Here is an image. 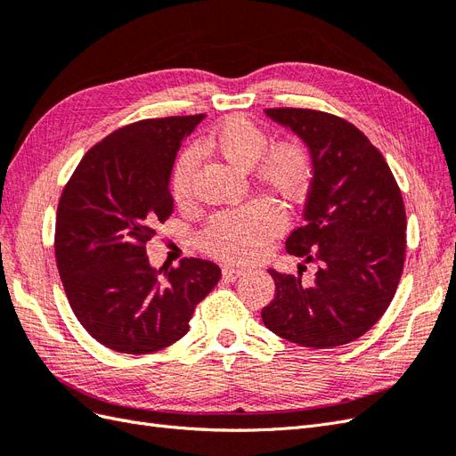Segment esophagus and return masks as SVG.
Instances as JSON below:
<instances>
[{
	"instance_id": "1",
	"label": "esophagus",
	"mask_w": 456,
	"mask_h": 456,
	"mask_svg": "<svg viewBox=\"0 0 456 456\" xmlns=\"http://www.w3.org/2000/svg\"><path fill=\"white\" fill-rule=\"evenodd\" d=\"M240 275H243V270H238V268H223V278L226 281H236Z\"/></svg>"
}]
</instances>
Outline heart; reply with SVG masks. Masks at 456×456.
<instances>
[{
  "instance_id": "heart-1",
  "label": "heart",
  "mask_w": 456,
  "mask_h": 456,
  "mask_svg": "<svg viewBox=\"0 0 456 456\" xmlns=\"http://www.w3.org/2000/svg\"><path fill=\"white\" fill-rule=\"evenodd\" d=\"M268 134L247 118H230L215 127L203 146L238 169L256 167L255 176L275 196L295 203L306 194L314 175L310 150L298 141H281L268 148ZM198 163L196 150H186L176 159L171 191L176 203H184L191 191V176ZM285 226V216L270 200H253L236 209L215 215L200 233L201 249L228 262L253 260Z\"/></svg>"
}]
</instances>
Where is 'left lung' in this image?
Instances as JSON below:
<instances>
[{"mask_svg": "<svg viewBox=\"0 0 456 456\" xmlns=\"http://www.w3.org/2000/svg\"><path fill=\"white\" fill-rule=\"evenodd\" d=\"M265 114L312 154L305 224L285 249L317 272L305 283L270 268L275 297L262 308V322L298 346H342L365 335L395 295L405 260L402 191L380 151L346 119L305 108Z\"/></svg>", "mask_w": 456, "mask_h": 456, "instance_id": "8db88e82", "label": "left lung"}]
</instances>
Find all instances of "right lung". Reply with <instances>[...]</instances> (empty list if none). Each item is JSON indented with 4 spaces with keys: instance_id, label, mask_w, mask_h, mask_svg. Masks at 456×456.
I'll return each instance as SVG.
<instances>
[{
    "instance_id": "add662e5",
    "label": "right lung",
    "mask_w": 456,
    "mask_h": 456,
    "mask_svg": "<svg viewBox=\"0 0 456 456\" xmlns=\"http://www.w3.org/2000/svg\"><path fill=\"white\" fill-rule=\"evenodd\" d=\"M205 116L142 119L108 134L62 190L54 255L68 302L87 333L121 354L158 352L188 333L218 283L211 260L150 265L146 243L173 213L176 151Z\"/></svg>"
}]
</instances>
